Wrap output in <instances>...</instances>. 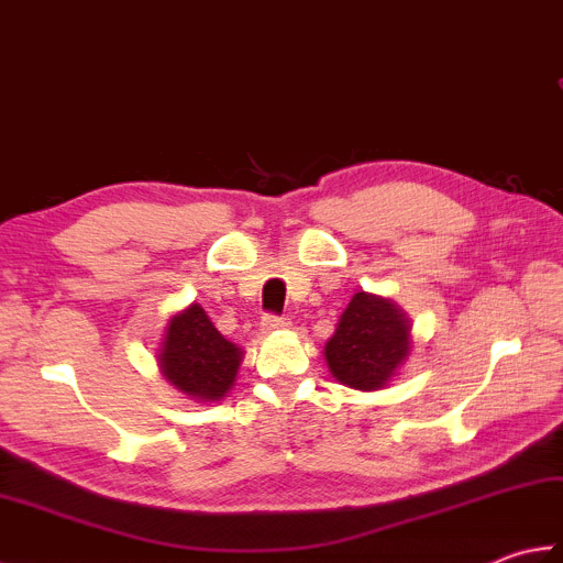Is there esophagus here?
Here are the masks:
<instances>
[{
    "mask_svg": "<svg viewBox=\"0 0 563 563\" xmlns=\"http://www.w3.org/2000/svg\"><path fill=\"white\" fill-rule=\"evenodd\" d=\"M285 327H288V319H285V317L266 314V317H263V321H261V329L266 331V333H271V331H278V329H285Z\"/></svg>",
    "mask_w": 563,
    "mask_h": 563,
    "instance_id": "1",
    "label": "esophagus"
}]
</instances>
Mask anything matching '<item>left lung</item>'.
Returning <instances> with one entry per match:
<instances>
[{"mask_svg":"<svg viewBox=\"0 0 563 563\" xmlns=\"http://www.w3.org/2000/svg\"><path fill=\"white\" fill-rule=\"evenodd\" d=\"M411 353V321L399 305L355 292L324 345V357L341 385L373 391L387 387Z\"/></svg>","mask_w":563,"mask_h":563,"instance_id":"1","label":"left lung"}]
</instances>
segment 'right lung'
I'll return each mask as SVG.
<instances>
[{
  "label": "right lung",
  "mask_w": 563,
  "mask_h": 563,
  "mask_svg": "<svg viewBox=\"0 0 563 563\" xmlns=\"http://www.w3.org/2000/svg\"><path fill=\"white\" fill-rule=\"evenodd\" d=\"M244 351L212 327L206 309L190 305L169 319L162 349V375L190 399L220 401L234 387Z\"/></svg>",
  "instance_id": "right-lung-1"
}]
</instances>
